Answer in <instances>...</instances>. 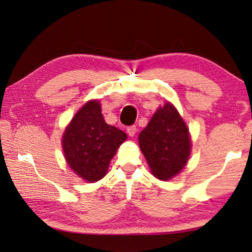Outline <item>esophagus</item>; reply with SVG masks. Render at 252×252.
<instances>
[{"label":"esophagus","instance_id":"1","mask_svg":"<svg viewBox=\"0 0 252 252\" xmlns=\"http://www.w3.org/2000/svg\"><path fill=\"white\" fill-rule=\"evenodd\" d=\"M136 132H137V127L134 126V125L129 126V127H127V133L129 134L130 137H133L134 134H136Z\"/></svg>","mask_w":252,"mask_h":252}]
</instances>
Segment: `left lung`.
<instances>
[{
	"label": "left lung",
	"instance_id": "left-lung-1",
	"mask_svg": "<svg viewBox=\"0 0 252 252\" xmlns=\"http://www.w3.org/2000/svg\"><path fill=\"white\" fill-rule=\"evenodd\" d=\"M139 143L153 175L161 181H168L185 167L191 147L187 126L169 102L153 115L139 134Z\"/></svg>",
	"mask_w": 252,
	"mask_h": 252
}]
</instances>
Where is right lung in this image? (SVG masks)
<instances>
[{
	"mask_svg": "<svg viewBox=\"0 0 252 252\" xmlns=\"http://www.w3.org/2000/svg\"><path fill=\"white\" fill-rule=\"evenodd\" d=\"M127 139L103 120L99 102L91 100L79 110L63 134V150L69 167L90 183L106 175L119 146Z\"/></svg>",
	"mask_w": 252,
	"mask_h": 252,
	"instance_id": "obj_1",
	"label": "right lung"
}]
</instances>
